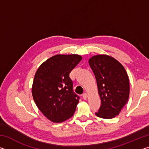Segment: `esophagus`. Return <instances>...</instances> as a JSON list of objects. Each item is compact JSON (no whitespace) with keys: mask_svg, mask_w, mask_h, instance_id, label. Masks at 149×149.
<instances>
[{"mask_svg":"<svg viewBox=\"0 0 149 149\" xmlns=\"http://www.w3.org/2000/svg\"><path fill=\"white\" fill-rule=\"evenodd\" d=\"M87 97H88V95L87 94V93H84V94H83V98H84V99H87Z\"/></svg>","mask_w":149,"mask_h":149,"instance_id":"34e87169","label":"esophagus"}]
</instances>
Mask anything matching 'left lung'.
I'll use <instances>...</instances> for the list:
<instances>
[{"instance_id": "1", "label": "left lung", "mask_w": 149, "mask_h": 149, "mask_svg": "<svg viewBox=\"0 0 149 149\" xmlns=\"http://www.w3.org/2000/svg\"><path fill=\"white\" fill-rule=\"evenodd\" d=\"M97 80L101 100L97 116L111 119L120 114L130 95L129 77L123 65L108 55H96L89 60Z\"/></svg>"}]
</instances>
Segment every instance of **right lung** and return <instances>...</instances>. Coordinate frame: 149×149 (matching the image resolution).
<instances>
[{
    "label": "right lung",
    "mask_w": 149,
    "mask_h": 149,
    "mask_svg": "<svg viewBox=\"0 0 149 149\" xmlns=\"http://www.w3.org/2000/svg\"><path fill=\"white\" fill-rule=\"evenodd\" d=\"M82 59L78 54H57L40 65L32 86L33 100L52 122H64L74 115L79 97L73 91L70 73Z\"/></svg>",
    "instance_id": "1"
}]
</instances>
